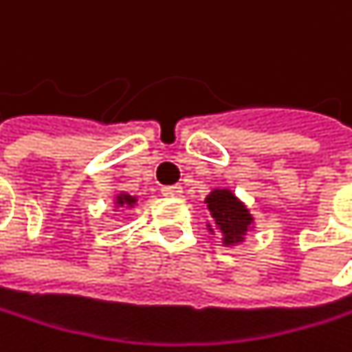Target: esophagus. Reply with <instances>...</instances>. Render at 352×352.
Segmentation results:
<instances>
[{
  "mask_svg": "<svg viewBox=\"0 0 352 352\" xmlns=\"http://www.w3.org/2000/svg\"><path fill=\"white\" fill-rule=\"evenodd\" d=\"M162 196H166V198H182L184 196V188L182 186H164L162 188Z\"/></svg>",
  "mask_w": 352,
  "mask_h": 352,
  "instance_id": "1",
  "label": "esophagus"
}]
</instances>
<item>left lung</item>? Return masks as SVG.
<instances>
[{
	"label": "left lung",
	"instance_id": "left-lung-1",
	"mask_svg": "<svg viewBox=\"0 0 352 352\" xmlns=\"http://www.w3.org/2000/svg\"><path fill=\"white\" fill-rule=\"evenodd\" d=\"M210 212V223L206 229L210 235H219L223 248H237L245 241L248 233L256 229V217L250 212L248 204L229 188H214L204 198Z\"/></svg>",
	"mask_w": 352,
	"mask_h": 352
}]
</instances>
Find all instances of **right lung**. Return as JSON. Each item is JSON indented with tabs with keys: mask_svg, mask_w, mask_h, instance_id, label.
Segmentation results:
<instances>
[{
	"mask_svg": "<svg viewBox=\"0 0 352 352\" xmlns=\"http://www.w3.org/2000/svg\"><path fill=\"white\" fill-rule=\"evenodd\" d=\"M113 200V212H119V210H133L138 206V196H131L127 192H117L111 196Z\"/></svg>",
	"mask_w": 352,
	"mask_h": 352,
	"instance_id": "right-lung-1",
	"label": "right lung"
}]
</instances>
